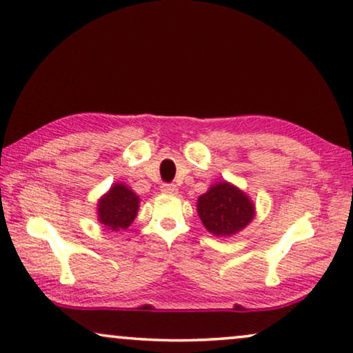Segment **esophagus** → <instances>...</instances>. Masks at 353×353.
I'll return each mask as SVG.
<instances>
[{"label": "esophagus", "instance_id": "1", "mask_svg": "<svg viewBox=\"0 0 353 353\" xmlns=\"http://www.w3.org/2000/svg\"><path fill=\"white\" fill-rule=\"evenodd\" d=\"M161 192L168 193V195H176L177 187L174 183H161Z\"/></svg>", "mask_w": 353, "mask_h": 353}]
</instances>
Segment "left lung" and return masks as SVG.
<instances>
[{
  "mask_svg": "<svg viewBox=\"0 0 353 353\" xmlns=\"http://www.w3.org/2000/svg\"><path fill=\"white\" fill-rule=\"evenodd\" d=\"M198 216L206 230L216 236H230L254 219V203L240 188L217 182L198 198Z\"/></svg>",
  "mask_w": 353,
  "mask_h": 353,
  "instance_id": "1",
  "label": "left lung"
}]
</instances>
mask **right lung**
Here are the masks:
<instances>
[{
    "instance_id": "obj_1",
    "label": "right lung",
    "mask_w": 353,
    "mask_h": 353,
    "mask_svg": "<svg viewBox=\"0 0 353 353\" xmlns=\"http://www.w3.org/2000/svg\"><path fill=\"white\" fill-rule=\"evenodd\" d=\"M139 196L125 183H113L110 190L99 200L97 219L112 232L126 230L136 219Z\"/></svg>"
}]
</instances>
